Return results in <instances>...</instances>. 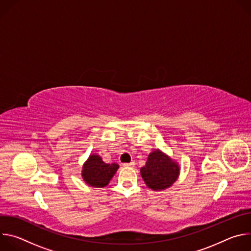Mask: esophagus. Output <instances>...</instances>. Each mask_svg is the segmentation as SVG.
<instances>
[{"label":"esophagus","mask_w":251,"mask_h":251,"mask_svg":"<svg viewBox=\"0 0 251 251\" xmlns=\"http://www.w3.org/2000/svg\"><path fill=\"white\" fill-rule=\"evenodd\" d=\"M134 165H135V163H134L133 161L130 162V163H124V164H123L124 167H134Z\"/></svg>","instance_id":"obj_1"}]
</instances>
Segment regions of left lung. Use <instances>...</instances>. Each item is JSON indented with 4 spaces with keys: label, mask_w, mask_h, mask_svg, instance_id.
Returning <instances> with one entry per match:
<instances>
[{
    "label": "left lung",
    "mask_w": 251,
    "mask_h": 251,
    "mask_svg": "<svg viewBox=\"0 0 251 251\" xmlns=\"http://www.w3.org/2000/svg\"><path fill=\"white\" fill-rule=\"evenodd\" d=\"M178 163L160 149L148 156L146 165L140 169L142 178L152 191H164L170 188L180 176Z\"/></svg>",
    "instance_id": "1"
}]
</instances>
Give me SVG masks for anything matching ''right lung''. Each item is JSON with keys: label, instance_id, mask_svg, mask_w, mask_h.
Instances as JSON below:
<instances>
[{"label": "right lung", "instance_id": "add662e5", "mask_svg": "<svg viewBox=\"0 0 251 251\" xmlns=\"http://www.w3.org/2000/svg\"><path fill=\"white\" fill-rule=\"evenodd\" d=\"M119 168L116 163L107 164L97 154H90L82 166L83 181L92 188H104L109 184Z\"/></svg>", "mask_w": 251, "mask_h": 251}]
</instances>
